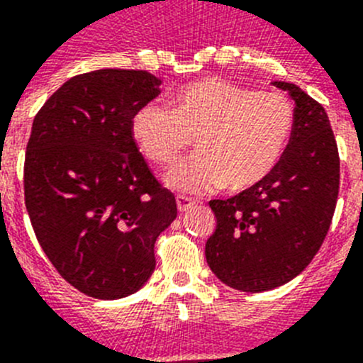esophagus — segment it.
Returning a JSON list of instances; mask_svg holds the SVG:
<instances>
[{
    "mask_svg": "<svg viewBox=\"0 0 363 363\" xmlns=\"http://www.w3.org/2000/svg\"><path fill=\"white\" fill-rule=\"evenodd\" d=\"M194 204H195V201L191 199V197H188V195H177L179 212H186V210L194 206Z\"/></svg>",
    "mask_w": 363,
    "mask_h": 363,
    "instance_id": "obj_1",
    "label": "esophagus"
}]
</instances>
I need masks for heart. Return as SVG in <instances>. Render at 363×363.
<instances>
[{
    "mask_svg": "<svg viewBox=\"0 0 363 363\" xmlns=\"http://www.w3.org/2000/svg\"><path fill=\"white\" fill-rule=\"evenodd\" d=\"M294 125L291 100L220 78L186 84L172 96L133 115L131 135L153 164H169L190 144L197 151L164 175L172 190L203 194L225 186L239 191L267 179L281 159Z\"/></svg>",
    "mask_w": 363,
    "mask_h": 363,
    "instance_id": "obj_1",
    "label": "heart"
}]
</instances>
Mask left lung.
Returning a JSON list of instances; mask_svg holds the SVG:
<instances>
[{
	"mask_svg": "<svg viewBox=\"0 0 363 363\" xmlns=\"http://www.w3.org/2000/svg\"><path fill=\"white\" fill-rule=\"evenodd\" d=\"M291 140L269 177L230 199L210 201L217 226L206 241L212 272L235 291L263 292L294 279L325 241L340 188V157L329 116L289 82Z\"/></svg>",
	"mask_w": 363,
	"mask_h": 363,
	"instance_id": "8db88e82",
	"label": "left lung"
}]
</instances>
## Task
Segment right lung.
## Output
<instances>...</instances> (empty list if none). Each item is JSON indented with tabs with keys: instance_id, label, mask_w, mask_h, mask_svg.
I'll list each match as a JSON object with an SVG mask.
<instances>
[{
	"instance_id": "right-lung-1",
	"label": "right lung",
	"mask_w": 363,
	"mask_h": 363,
	"mask_svg": "<svg viewBox=\"0 0 363 363\" xmlns=\"http://www.w3.org/2000/svg\"><path fill=\"white\" fill-rule=\"evenodd\" d=\"M159 86L147 71L84 72L34 116L23 166L30 225L60 276L91 298L137 292L155 269L157 238L177 217L175 195L131 135Z\"/></svg>"
}]
</instances>
